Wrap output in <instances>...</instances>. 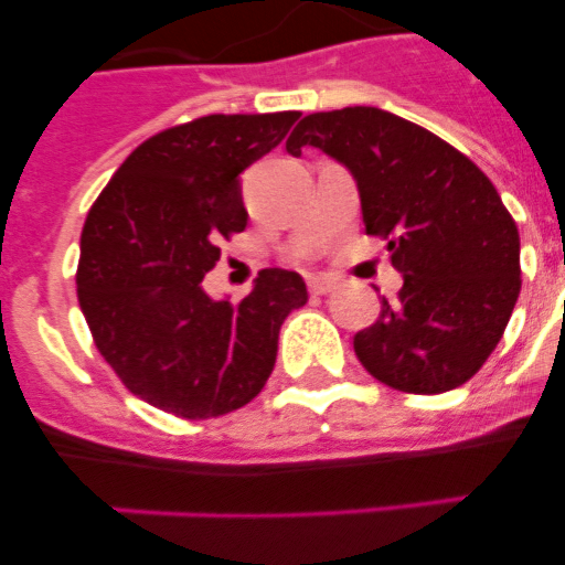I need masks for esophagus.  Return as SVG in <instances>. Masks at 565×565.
I'll return each instance as SVG.
<instances>
[{"mask_svg": "<svg viewBox=\"0 0 565 565\" xmlns=\"http://www.w3.org/2000/svg\"><path fill=\"white\" fill-rule=\"evenodd\" d=\"M333 288H337V279H333V277H311V279H308V291H311L313 297H326V294H331Z\"/></svg>", "mask_w": 565, "mask_h": 565, "instance_id": "obj_1", "label": "esophagus"}]
</instances>
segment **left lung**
<instances>
[{
    "label": "left lung",
    "instance_id": "8db88e82",
    "mask_svg": "<svg viewBox=\"0 0 565 565\" xmlns=\"http://www.w3.org/2000/svg\"><path fill=\"white\" fill-rule=\"evenodd\" d=\"M319 147L356 178L364 232L387 239L404 286L353 337L393 391L447 393L481 371L521 294V237L487 174L430 129L376 107L302 118L286 149Z\"/></svg>",
    "mask_w": 565,
    "mask_h": 565
}]
</instances>
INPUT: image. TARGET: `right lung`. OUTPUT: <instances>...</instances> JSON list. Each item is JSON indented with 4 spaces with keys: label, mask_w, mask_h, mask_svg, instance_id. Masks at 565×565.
Here are the masks:
<instances>
[{
    "label": "right lung",
    "mask_w": 565,
    "mask_h": 565,
    "mask_svg": "<svg viewBox=\"0 0 565 565\" xmlns=\"http://www.w3.org/2000/svg\"><path fill=\"white\" fill-rule=\"evenodd\" d=\"M297 109L203 115L135 147L89 206L76 288L98 353L158 411L214 418L252 402L277 362L279 328L308 302L297 271L263 268L239 302L203 277L243 232L239 172L271 152Z\"/></svg>",
    "instance_id": "1"
}]
</instances>
